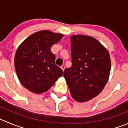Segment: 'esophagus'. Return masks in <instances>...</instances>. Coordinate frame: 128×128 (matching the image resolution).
Segmentation results:
<instances>
[{"label": "esophagus", "mask_w": 128, "mask_h": 128, "mask_svg": "<svg viewBox=\"0 0 128 128\" xmlns=\"http://www.w3.org/2000/svg\"><path fill=\"white\" fill-rule=\"evenodd\" d=\"M60 68H61L62 70L63 71H64V69H65V66H60Z\"/></svg>", "instance_id": "34e87169"}]
</instances>
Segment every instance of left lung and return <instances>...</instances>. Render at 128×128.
Here are the masks:
<instances>
[{"label":"left lung","mask_w":128,"mask_h":128,"mask_svg":"<svg viewBox=\"0 0 128 128\" xmlns=\"http://www.w3.org/2000/svg\"><path fill=\"white\" fill-rule=\"evenodd\" d=\"M72 66L64 71L71 96L79 102L100 94L109 79L111 58L108 50L96 39L85 35L70 37Z\"/></svg>","instance_id":"8db88e82"}]
</instances>
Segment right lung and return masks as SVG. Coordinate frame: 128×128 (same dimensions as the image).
I'll use <instances>...</instances> for the list:
<instances>
[{"label":"right lung","instance_id":"obj_1","mask_svg":"<svg viewBox=\"0 0 128 128\" xmlns=\"http://www.w3.org/2000/svg\"><path fill=\"white\" fill-rule=\"evenodd\" d=\"M63 36L48 30L38 31L17 48L14 58L16 74L22 85L32 92H45L62 76V70L55 64L56 57L50 48Z\"/></svg>","mask_w":128,"mask_h":128}]
</instances>
